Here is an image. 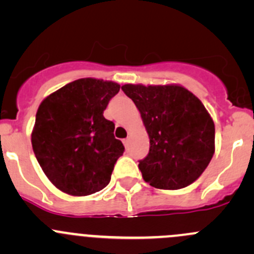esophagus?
Instances as JSON below:
<instances>
[{
    "instance_id": "esophagus-1",
    "label": "esophagus",
    "mask_w": 254,
    "mask_h": 254,
    "mask_svg": "<svg viewBox=\"0 0 254 254\" xmlns=\"http://www.w3.org/2000/svg\"><path fill=\"white\" fill-rule=\"evenodd\" d=\"M123 143H124L125 147H127V146H129V137H127V139L123 140Z\"/></svg>"
}]
</instances>
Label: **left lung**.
Here are the masks:
<instances>
[{"label":"left lung","mask_w":254,"mask_h":254,"mask_svg":"<svg viewBox=\"0 0 254 254\" xmlns=\"http://www.w3.org/2000/svg\"><path fill=\"white\" fill-rule=\"evenodd\" d=\"M122 89L139 109L150 139L139 162L143 181L168 190L195 182L215 152V125L200 99L179 84L127 83Z\"/></svg>","instance_id":"left-lung-1"}]
</instances>
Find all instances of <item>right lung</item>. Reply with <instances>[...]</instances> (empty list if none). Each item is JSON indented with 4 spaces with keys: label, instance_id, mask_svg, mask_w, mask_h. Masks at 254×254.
I'll list each match as a JSON object with an SVG mask.
<instances>
[{
    "label": "right lung",
    "instance_id": "obj_1",
    "mask_svg": "<svg viewBox=\"0 0 254 254\" xmlns=\"http://www.w3.org/2000/svg\"><path fill=\"white\" fill-rule=\"evenodd\" d=\"M119 89L113 81L79 78L40 103L33 151L49 181L64 193L89 195L111 182L124 146L114 137V123L103 112Z\"/></svg>",
    "mask_w": 254,
    "mask_h": 254
}]
</instances>
